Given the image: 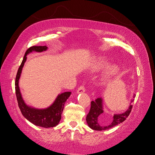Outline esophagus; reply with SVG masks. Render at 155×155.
Here are the masks:
<instances>
[{
    "label": "esophagus",
    "instance_id": "esophagus-1",
    "mask_svg": "<svg viewBox=\"0 0 155 155\" xmlns=\"http://www.w3.org/2000/svg\"><path fill=\"white\" fill-rule=\"evenodd\" d=\"M85 92V87H84L83 85H81V86L79 87L78 89V91H77V93H78V94L83 93Z\"/></svg>",
    "mask_w": 155,
    "mask_h": 155
}]
</instances>
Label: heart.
Returning <instances> with one entry per match:
<instances>
[{"label":"heart","mask_w":155,"mask_h":155,"mask_svg":"<svg viewBox=\"0 0 155 155\" xmlns=\"http://www.w3.org/2000/svg\"><path fill=\"white\" fill-rule=\"evenodd\" d=\"M106 64L107 61L105 59L99 58L97 59L94 64L93 68L95 70H98L102 68L104 66H105ZM119 71L120 68L118 65H116L115 64L108 65L105 70H104V74H103V80L105 81H110V79L117 76V74L119 73Z\"/></svg>","instance_id":"heart-1"}]
</instances>
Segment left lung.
<instances>
[{
  "instance_id": "8db88e82",
  "label": "left lung",
  "mask_w": 155,
  "mask_h": 155,
  "mask_svg": "<svg viewBox=\"0 0 155 155\" xmlns=\"http://www.w3.org/2000/svg\"><path fill=\"white\" fill-rule=\"evenodd\" d=\"M136 96L135 94L133 95V97ZM133 100L130 103L133 102ZM133 105H130L128 109L125 112L121 114H116L113 116V119L110 124L107 125H101L98 122V118L101 116H104V109H103V100L101 97H98L94 101H91V109L88 114L87 116L86 120L89 127L93 130H104L112 128L113 127L118 125L124 121L131 112Z\"/></svg>"
}]
</instances>
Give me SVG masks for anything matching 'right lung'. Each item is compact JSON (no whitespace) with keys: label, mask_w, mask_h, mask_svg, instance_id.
Here are the masks:
<instances>
[{"label":"right lung","mask_w":155,"mask_h":155,"mask_svg":"<svg viewBox=\"0 0 155 155\" xmlns=\"http://www.w3.org/2000/svg\"><path fill=\"white\" fill-rule=\"evenodd\" d=\"M46 46H34L29 48L26 51L21 64L17 71L15 78V93L18 107L21 111L22 114L25 118L35 125L42 127L44 128L54 127L58 125L61 119V114L65 102L70 97L71 92H65L59 94L54 102L49 107L43 109H38L27 105L23 100L21 93L18 87V80L21 77L22 70L26 61V55L32 51L41 52L47 50Z\"/></svg>","instance_id":"obj_1"}]
</instances>
